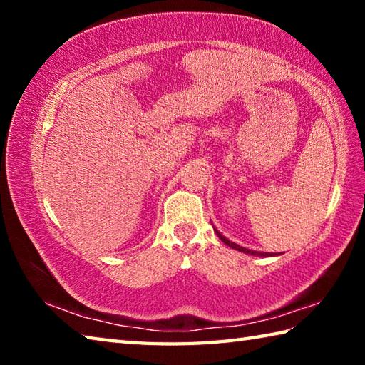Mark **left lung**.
Here are the masks:
<instances>
[{
    "label": "left lung",
    "mask_w": 365,
    "mask_h": 365,
    "mask_svg": "<svg viewBox=\"0 0 365 365\" xmlns=\"http://www.w3.org/2000/svg\"><path fill=\"white\" fill-rule=\"evenodd\" d=\"M214 227V225H212ZM214 232H215V235H217V237L222 240V242H224L227 246H230V248H233V250H237V251H240V252H245V255H250V256H261V257H272V256H280V255H277V252H262V251H255V250H248V248H243V246H240V245H237V243H233V242H230V240L228 238H225L224 235H222L217 228L214 227Z\"/></svg>",
    "instance_id": "8db88e82"
}]
</instances>
